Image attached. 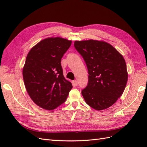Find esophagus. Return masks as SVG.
Returning <instances> with one entry per match:
<instances>
[{"label": "esophagus", "instance_id": "esophagus-1", "mask_svg": "<svg viewBox=\"0 0 147 147\" xmlns=\"http://www.w3.org/2000/svg\"><path fill=\"white\" fill-rule=\"evenodd\" d=\"M73 83H74V86H77V85H78V82H77V81H76V80L74 81V82H73Z\"/></svg>", "mask_w": 147, "mask_h": 147}]
</instances>
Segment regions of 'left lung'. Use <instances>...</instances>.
<instances>
[{"instance_id": "8db88e82", "label": "left lung", "mask_w": 147, "mask_h": 147, "mask_svg": "<svg viewBox=\"0 0 147 147\" xmlns=\"http://www.w3.org/2000/svg\"><path fill=\"white\" fill-rule=\"evenodd\" d=\"M74 47L88 70V86L82 91L86 103L96 110L110 107L122 95L127 82L123 56L104 41H75Z\"/></svg>"}]
</instances>
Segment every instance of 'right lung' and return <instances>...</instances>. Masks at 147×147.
Returning <instances> with one entry per match:
<instances>
[{
    "instance_id": "1",
    "label": "right lung",
    "mask_w": 147,
    "mask_h": 147,
    "mask_svg": "<svg viewBox=\"0 0 147 147\" xmlns=\"http://www.w3.org/2000/svg\"><path fill=\"white\" fill-rule=\"evenodd\" d=\"M72 41L48 37L39 42L28 53L23 69L24 85L34 103L53 110L63 104L72 84L65 79L61 58Z\"/></svg>"
}]
</instances>
